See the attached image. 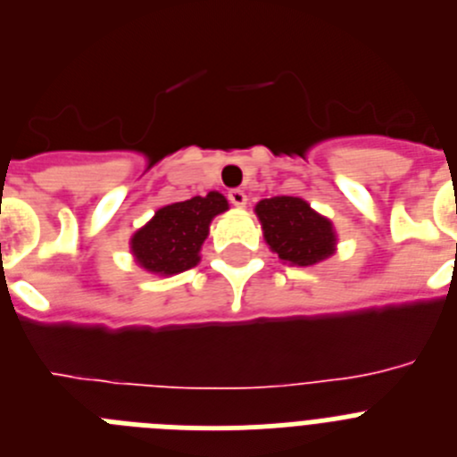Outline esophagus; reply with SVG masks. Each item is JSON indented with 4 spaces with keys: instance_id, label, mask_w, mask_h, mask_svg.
I'll return each instance as SVG.
<instances>
[{
    "instance_id": "obj_1",
    "label": "esophagus",
    "mask_w": 457,
    "mask_h": 457,
    "mask_svg": "<svg viewBox=\"0 0 457 457\" xmlns=\"http://www.w3.org/2000/svg\"><path fill=\"white\" fill-rule=\"evenodd\" d=\"M228 201H231L233 205H237V208H242V205L247 204V192H245V189H231V192H228Z\"/></svg>"
}]
</instances>
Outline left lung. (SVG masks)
Segmentation results:
<instances>
[{
    "label": "left lung",
    "instance_id": "left-lung-1",
    "mask_svg": "<svg viewBox=\"0 0 457 457\" xmlns=\"http://www.w3.org/2000/svg\"><path fill=\"white\" fill-rule=\"evenodd\" d=\"M256 215L263 226V237L281 261L297 268H309L337 249L332 221L318 215L297 196H272L256 204Z\"/></svg>",
    "mask_w": 457,
    "mask_h": 457
}]
</instances>
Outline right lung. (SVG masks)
Masks as SVG:
<instances>
[{"label": "right lung", "mask_w": 457, "mask_h": 457, "mask_svg": "<svg viewBox=\"0 0 457 457\" xmlns=\"http://www.w3.org/2000/svg\"><path fill=\"white\" fill-rule=\"evenodd\" d=\"M224 210H228V201L220 192L164 205L132 236V256L141 268L162 277L194 268L201 261L199 252L210 221Z\"/></svg>", "instance_id": "1"}]
</instances>
